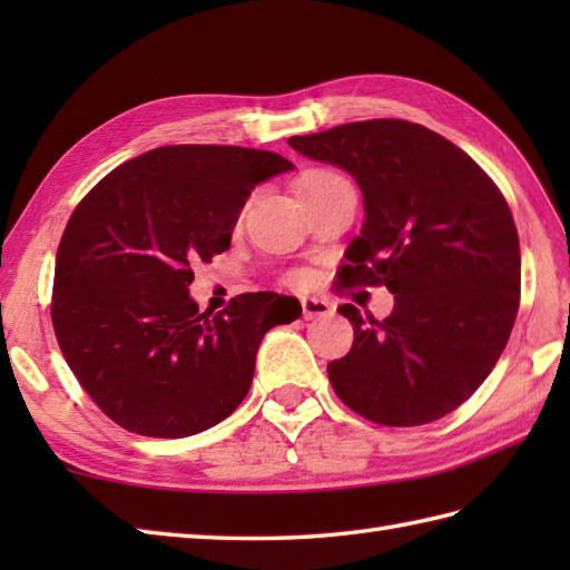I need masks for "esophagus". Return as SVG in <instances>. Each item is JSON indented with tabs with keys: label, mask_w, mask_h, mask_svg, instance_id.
I'll return each mask as SVG.
<instances>
[{
	"label": "esophagus",
	"mask_w": 570,
	"mask_h": 570,
	"mask_svg": "<svg viewBox=\"0 0 570 570\" xmlns=\"http://www.w3.org/2000/svg\"><path fill=\"white\" fill-rule=\"evenodd\" d=\"M301 311H304V318L333 316L331 301H325L321 296H301Z\"/></svg>",
	"instance_id": "1"
}]
</instances>
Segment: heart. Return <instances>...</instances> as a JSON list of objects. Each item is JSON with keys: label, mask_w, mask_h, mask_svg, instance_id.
<instances>
[{"label": "heart", "mask_w": 570, "mask_h": 570, "mask_svg": "<svg viewBox=\"0 0 570 570\" xmlns=\"http://www.w3.org/2000/svg\"><path fill=\"white\" fill-rule=\"evenodd\" d=\"M335 178H343V176H337V174H333V171H311V174H306L304 178H301V180H298V186H296V190L316 188V186H323V184H328V180H335Z\"/></svg>", "instance_id": "1"}]
</instances>
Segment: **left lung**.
<instances>
[{
	"label": "left lung",
	"instance_id": "8db88e82",
	"mask_svg": "<svg viewBox=\"0 0 570 570\" xmlns=\"http://www.w3.org/2000/svg\"><path fill=\"white\" fill-rule=\"evenodd\" d=\"M288 147L343 168L362 190L365 223L341 282L394 294L384 321L337 308L355 341L328 362L335 394L382 426L451 414L492 372L519 308L522 257L500 188L463 149L406 119L350 122Z\"/></svg>",
	"mask_w": 570,
	"mask_h": 570
}]
</instances>
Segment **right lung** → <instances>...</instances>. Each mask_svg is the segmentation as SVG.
I'll return each mask as SVG.
<instances>
[{
    "mask_svg": "<svg viewBox=\"0 0 570 570\" xmlns=\"http://www.w3.org/2000/svg\"><path fill=\"white\" fill-rule=\"evenodd\" d=\"M292 168L274 151L176 144L117 166L72 210L53 331L82 390L122 429L186 439L247 396L286 296L242 294L200 313L190 266L225 252L254 186Z\"/></svg>",
    "mask_w": 570,
    "mask_h": 570,
    "instance_id": "obj_1",
    "label": "right lung"
}]
</instances>
